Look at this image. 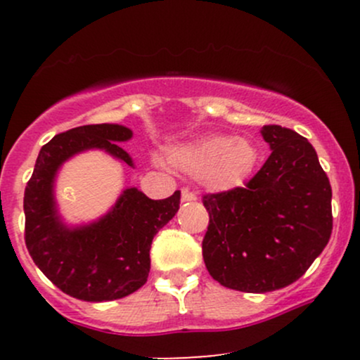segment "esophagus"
I'll use <instances>...</instances> for the list:
<instances>
[{
    "label": "esophagus",
    "mask_w": 360,
    "mask_h": 360,
    "mask_svg": "<svg viewBox=\"0 0 360 360\" xmlns=\"http://www.w3.org/2000/svg\"><path fill=\"white\" fill-rule=\"evenodd\" d=\"M181 201H183V203H193V201H196V194L189 191V189H183V191H181Z\"/></svg>",
    "instance_id": "1"
}]
</instances>
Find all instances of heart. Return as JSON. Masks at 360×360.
<instances>
[{"label": "heart", "instance_id": "1", "mask_svg": "<svg viewBox=\"0 0 360 360\" xmlns=\"http://www.w3.org/2000/svg\"><path fill=\"white\" fill-rule=\"evenodd\" d=\"M167 157L172 167L201 177L212 191L229 193L249 181L260 154L250 139L214 134L171 148Z\"/></svg>", "mask_w": 360, "mask_h": 360}]
</instances>
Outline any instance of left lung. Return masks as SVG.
I'll return each instance as SVG.
<instances>
[{"mask_svg":"<svg viewBox=\"0 0 360 360\" xmlns=\"http://www.w3.org/2000/svg\"><path fill=\"white\" fill-rule=\"evenodd\" d=\"M260 135L272 152L247 188L203 196L206 269L243 292L298 281L332 235V188L311 143L279 125L262 127Z\"/></svg>","mask_w":360,"mask_h":360,"instance_id":"1","label":"left lung"}]
</instances>
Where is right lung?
Wrapping results in <instances>:
<instances>
[{
	"label": "right lung",
	"instance_id": "obj_1",
	"mask_svg": "<svg viewBox=\"0 0 360 360\" xmlns=\"http://www.w3.org/2000/svg\"><path fill=\"white\" fill-rule=\"evenodd\" d=\"M134 131L118 123L71 128L40 148L34 174L25 188V243L39 269L60 291L82 301L125 298L147 283L155 233L174 218L181 193L150 200L137 188H125L103 217L69 225L56 200L60 167L74 155L103 150L135 167L120 147Z\"/></svg>",
	"mask_w": 360,
	"mask_h": 360
}]
</instances>
